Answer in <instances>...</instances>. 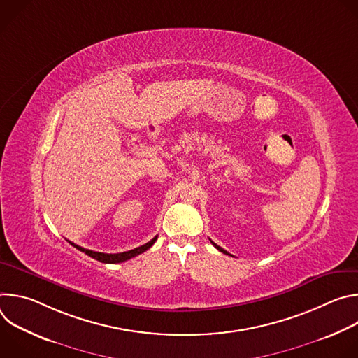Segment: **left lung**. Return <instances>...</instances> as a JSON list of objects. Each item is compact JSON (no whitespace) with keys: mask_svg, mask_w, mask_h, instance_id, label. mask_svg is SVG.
<instances>
[{"mask_svg":"<svg viewBox=\"0 0 358 358\" xmlns=\"http://www.w3.org/2000/svg\"><path fill=\"white\" fill-rule=\"evenodd\" d=\"M211 243H213V245H214V246H215V248H217V249H218V250H221V252H222V253H227V255H229V253H228V252H227V250H225V249H222V248H221V246H218V245H217V243H214V242H213V241H211Z\"/></svg>","mask_w":358,"mask_h":358,"instance_id":"8db88e82","label":"left lung"}]
</instances>
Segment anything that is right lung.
Wrapping results in <instances>:
<instances>
[{
	"instance_id": "obj_1",
	"label": "right lung",
	"mask_w": 358,
	"mask_h": 358,
	"mask_svg": "<svg viewBox=\"0 0 358 358\" xmlns=\"http://www.w3.org/2000/svg\"><path fill=\"white\" fill-rule=\"evenodd\" d=\"M156 241H157V236H155V238H152L150 242H147V243H144V245H141V246H138V248H134V249L127 250V252H120V253H103V252H94V250L85 249V248H82V246H79V245H76V243H73V242H71V241H69V243H71V245H73L76 249H79V250L85 252V253L87 255V257H90V258H93V259H96V261H99V262H103V264H120V262L129 261V259H131V258L137 257V255H140V253L145 252L147 249H150V248H151V245L155 243Z\"/></svg>"
}]
</instances>
